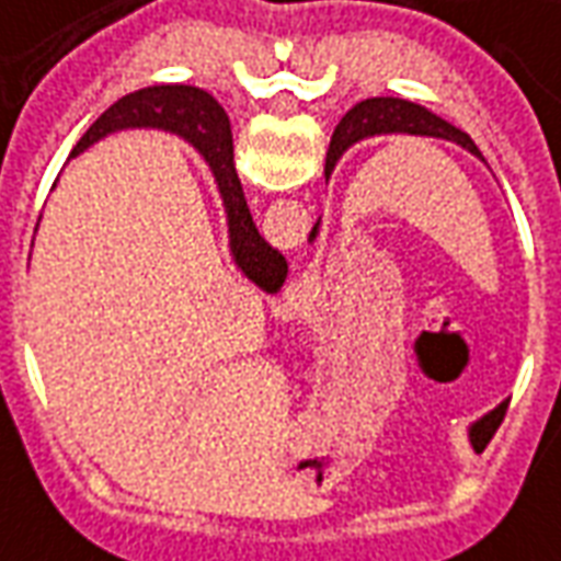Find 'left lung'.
<instances>
[{"label":"left lung","instance_id":"8db88e82","mask_svg":"<svg viewBox=\"0 0 561 561\" xmlns=\"http://www.w3.org/2000/svg\"><path fill=\"white\" fill-rule=\"evenodd\" d=\"M380 133H411V135H435V138H447V141H456L462 145L465 150H471L474 157H480L478 145L462 133L456 129L447 121L435 117L432 111L420 108L414 102H404V99H392V96H377V99H365L359 105H353L341 123L335 126L332 133V145H329V153H325V178L332 174L335 162L341 160V153L347 150L356 141H363L368 135H380ZM317 232V229H313ZM504 411L507 404H499L492 414H486L480 420L478 426L471 428V440L474 447H483L486 440L495 435V428L502 426Z\"/></svg>","mask_w":561,"mask_h":561}]
</instances>
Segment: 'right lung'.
I'll return each instance as SVG.
<instances>
[{
	"instance_id": "add662e5",
	"label": "right lung",
	"mask_w": 561,
	"mask_h": 561,
	"mask_svg": "<svg viewBox=\"0 0 561 561\" xmlns=\"http://www.w3.org/2000/svg\"><path fill=\"white\" fill-rule=\"evenodd\" d=\"M129 126H157L169 133L184 135L190 145L196 147L210 165L217 178L220 196H224L226 217H229V238H232V256L238 268L248 274L250 280L265 293H277L287 277V260L274 248L265 244V238L256 232L253 217H250L248 198L241 190L236 172V150H232V129L226 111L217 105V99L208 96L198 87H178V83H162V87H145L138 93L117 99L102 117H99L71 157H78L83 147L99 141L102 135L114 129H129Z\"/></svg>"
}]
</instances>
